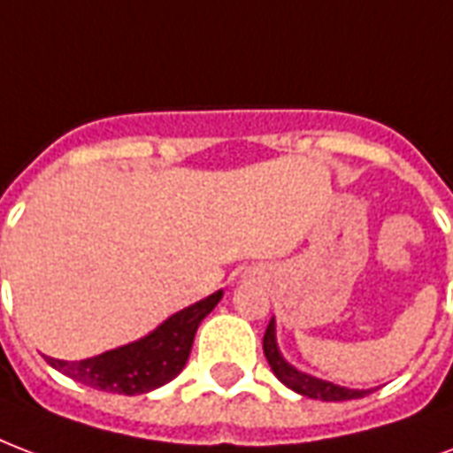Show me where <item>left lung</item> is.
Returning <instances> with one entry per match:
<instances>
[{
    "label": "left lung",
    "instance_id": "left-lung-1",
    "mask_svg": "<svg viewBox=\"0 0 453 453\" xmlns=\"http://www.w3.org/2000/svg\"><path fill=\"white\" fill-rule=\"evenodd\" d=\"M263 351L267 356V363H270L272 372L287 384L288 389L303 394L308 399H319V401H349V399H360L370 394V389H346V387H339V384L325 382V380H318V377L305 375V372H298L294 365H288L287 360L281 358V353L277 349V339H274V318L270 319L267 325V332H265L263 339Z\"/></svg>",
    "mask_w": 453,
    "mask_h": 453
}]
</instances>
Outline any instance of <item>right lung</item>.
<instances>
[{
    "mask_svg": "<svg viewBox=\"0 0 453 453\" xmlns=\"http://www.w3.org/2000/svg\"><path fill=\"white\" fill-rule=\"evenodd\" d=\"M219 298L222 291L207 296L190 308H183L141 342L73 363L50 358V365L71 380L100 392L126 394V396L152 392L162 384L172 382L181 372L190 356L198 325L219 303Z\"/></svg>",
    "mask_w": 453,
    "mask_h": 453,
    "instance_id": "1",
    "label": "right lung"
}]
</instances>
